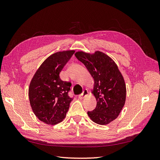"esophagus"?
<instances>
[{
  "mask_svg": "<svg viewBox=\"0 0 160 160\" xmlns=\"http://www.w3.org/2000/svg\"><path fill=\"white\" fill-rule=\"evenodd\" d=\"M88 94H89V92H88V91L87 90V89H85L84 91H83V93H82L81 95H79V99H83V98H85L86 96H88Z\"/></svg>",
  "mask_w": 160,
  "mask_h": 160,
  "instance_id": "obj_1",
  "label": "esophagus"
}]
</instances>
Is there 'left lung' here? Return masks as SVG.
<instances>
[{
    "label": "left lung",
    "instance_id": "8db88e82",
    "mask_svg": "<svg viewBox=\"0 0 160 160\" xmlns=\"http://www.w3.org/2000/svg\"><path fill=\"white\" fill-rule=\"evenodd\" d=\"M75 56L85 65L94 79L92 93L97 106L88 114L93 122L107 125L118 117L126 99V85L114 61L105 53L77 51Z\"/></svg>",
    "mask_w": 160,
    "mask_h": 160
}]
</instances>
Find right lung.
<instances>
[{"label": "right lung", "mask_w": 160, "mask_h": 160, "mask_svg": "<svg viewBox=\"0 0 160 160\" xmlns=\"http://www.w3.org/2000/svg\"><path fill=\"white\" fill-rule=\"evenodd\" d=\"M74 50L53 53L44 61L31 79L28 98L33 113L41 122L56 125L65 118L72 99L68 95L71 85L62 81L59 73Z\"/></svg>", "instance_id": "right-lung-1"}]
</instances>
